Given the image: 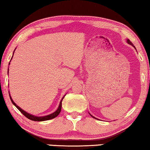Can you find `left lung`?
<instances>
[{
  "mask_svg": "<svg viewBox=\"0 0 150 150\" xmlns=\"http://www.w3.org/2000/svg\"><path fill=\"white\" fill-rule=\"evenodd\" d=\"M127 43H129V45H132V46H133V47H134V48H135V47H134V45L132 43V42H131V41H130V40H129V39H127ZM135 49H136V48H135ZM90 115H91V114H90ZM91 116H92V115H91ZM92 116V117H93V118H95V117H94V116ZM96 119H97V118H96Z\"/></svg>",
  "mask_w": 150,
  "mask_h": 150,
  "instance_id": "1",
  "label": "left lung"
}]
</instances>
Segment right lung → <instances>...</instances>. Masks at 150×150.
I'll return each mask as SVG.
<instances>
[{
  "mask_svg": "<svg viewBox=\"0 0 150 150\" xmlns=\"http://www.w3.org/2000/svg\"><path fill=\"white\" fill-rule=\"evenodd\" d=\"M14 51H15V50H14ZM14 51H13V52H14ZM12 57H13V56H12ZM12 57H11V60L12 59ZM8 71H9V68H8ZM9 97H10L11 103H12L14 105L16 106V108L18 109V110L21 112V113L23 114V115H24L25 116H26V117L28 118H29V119H30V120H34V121H44V120H48L52 119V118H54L55 117H56V116H57L58 114H60V112H61V111L62 100H63V99L64 98V97H65V96H64L63 97V98L61 99V102H60L59 106H58L57 110H56L55 112H53V113H52V114H49V115L43 116H36L32 115V114H30L28 113V112H25V111L22 110V109H21V108H19V107L14 102H13V100H12V98H11L10 94H9Z\"/></svg>",
  "mask_w": 150,
  "mask_h": 150,
  "instance_id": "right-lung-1",
  "label": "right lung"
}]
</instances>
